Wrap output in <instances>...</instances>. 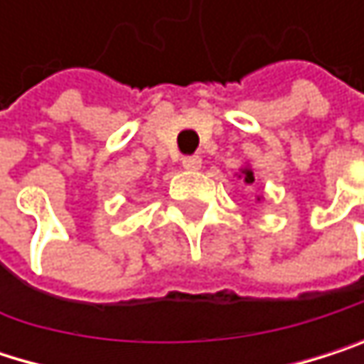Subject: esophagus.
<instances>
[{"label": "esophagus", "instance_id": "esophagus-1", "mask_svg": "<svg viewBox=\"0 0 364 364\" xmlns=\"http://www.w3.org/2000/svg\"><path fill=\"white\" fill-rule=\"evenodd\" d=\"M182 167L188 169V171H195V169L201 167V159L199 156H184L182 159Z\"/></svg>", "mask_w": 364, "mask_h": 364}]
</instances>
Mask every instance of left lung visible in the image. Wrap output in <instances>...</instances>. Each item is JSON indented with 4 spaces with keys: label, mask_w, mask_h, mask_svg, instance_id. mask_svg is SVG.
I'll return each mask as SVG.
<instances>
[{
    "label": "left lung",
    "mask_w": 364,
    "mask_h": 364,
    "mask_svg": "<svg viewBox=\"0 0 364 364\" xmlns=\"http://www.w3.org/2000/svg\"><path fill=\"white\" fill-rule=\"evenodd\" d=\"M240 171H242V178H245L247 184H253V182H255V176H253V171H251L249 167H245V169H240ZM257 201H259V197H257Z\"/></svg>",
    "instance_id": "left-lung-1"
}]
</instances>
